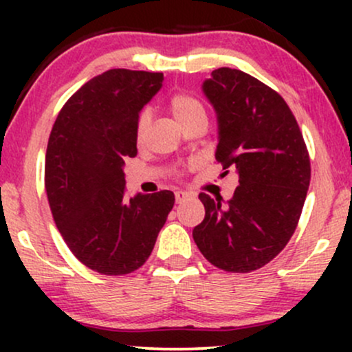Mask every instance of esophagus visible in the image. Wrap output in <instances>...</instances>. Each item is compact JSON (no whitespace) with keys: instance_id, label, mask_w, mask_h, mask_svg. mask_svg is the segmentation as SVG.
I'll return each instance as SVG.
<instances>
[{"instance_id":"esophagus-1","label":"esophagus","mask_w":352,"mask_h":352,"mask_svg":"<svg viewBox=\"0 0 352 352\" xmlns=\"http://www.w3.org/2000/svg\"><path fill=\"white\" fill-rule=\"evenodd\" d=\"M190 199H192V193L184 192V190H179V192H175V201H177V204H184V201H187Z\"/></svg>"}]
</instances>
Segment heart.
Masks as SVG:
<instances>
[{
  "label": "heart",
  "instance_id": "1",
  "mask_svg": "<svg viewBox=\"0 0 352 352\" xmlns=\"http://www.w3.org/2000/svg\"><path fill=\"white\" fill-rule=\"evenodd\" d=\"M170 111L182 125L187 124L188 120H192L197 116H207L205 114L204 102L199 98H195V96L187 94V92H179V94L173 96L170 99ZM148 124H151V114L147 111L140 112L139 117H137L135 125L137 139H142Z\"/></svg>",
  "mask_w": 352,
  "mask_h": 352
}]
</instances>
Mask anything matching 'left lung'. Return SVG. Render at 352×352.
<instances>
[{
  "instance_id": "1",
  "label": "left lung",
  "mask_w": 352,
  "mask_h": 352,
  "mask_svg": "<svg viewBox=\"0 0 352 352\" xmlns=\"http://www.w3.org/2000/svg\"><path fill=\"white\" fill-rule=\"evenodd\" d=\"M201 91L217 114V160L235 167L240 185L227 204L200 193L205 218L192 235L217 268L248 273L270 263L296 230L309 155L292 109L253 76L220 67Z\"/></svg>"
}]
</instances>
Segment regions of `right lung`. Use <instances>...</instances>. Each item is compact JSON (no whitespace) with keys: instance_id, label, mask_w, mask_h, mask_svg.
<instances>
[{"instance_id":"1","label":"right lung","mask_w":352,"mask_h":352,"mask_svg":"<svg viewBox=\"0 0 352 352\" xmlns=\"http://www.w3.org/2000/svg\"><path fill=\"white\" fill-rule=\"evenodd\" d=\"M162 80V72H102L71 96L52 125L44 165L52 218L74 256L100 274L140 268L175 201L170 190L129 200L124 193L137 117Z\"/></svg>"}]
</instances>
